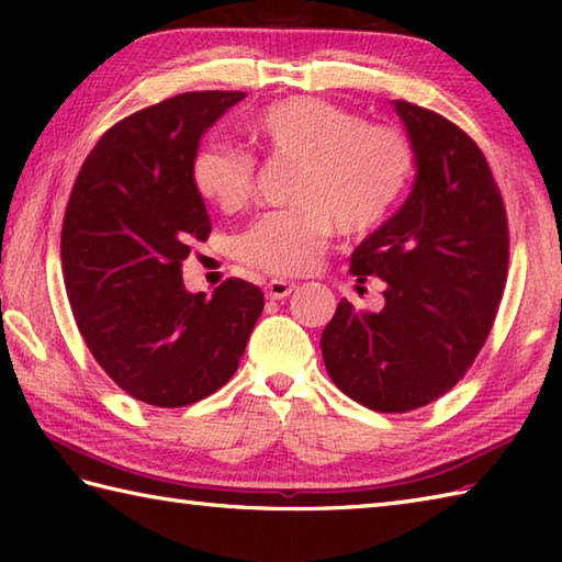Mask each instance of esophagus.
<instances>
[{
	"instance_id": "34e87169",
	"label": "esophagus",
	"mask_w": 562,
	"mask_h": 562,
	"mask_svg": "<svg viewBox=\"0 0 562 562\" xmlns=\"http://www.w3.org/2000/svg\"><path fill=\"white\" fill-rule=\"evenodd\" d=\"M296 290L294 282H288V280H270L266 284V294L270 296V300H288V296Z\"/></svg>"
}]
</instances>
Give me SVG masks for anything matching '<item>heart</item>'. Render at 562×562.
Returning a JSON list of instances; mask_svg holds the SVG:
<instances>
[{"label":"heart","mask_w":562,"mask_h":562,"mask_svg":"<svg viewBox=\"0 0 562 562\" xmlns=\"http://www.w3.org/2000/svg\"><path fill=\"white\" fill-rule=\"evenodd\" d=\"M250 133L270 157L300 164L290 188L294 207L262 214L238 241V258L282 278L312 270L333 232L364 236L398 207L415 173V151L403 133L367 125L342 105L292 97L268 105ZM195 193L226 214L248 205L256 161L229 145L202 147L190 164Z\"/></svg>","instance_id":"b5f03b06"}]
</instances>
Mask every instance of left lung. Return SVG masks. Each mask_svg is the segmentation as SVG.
Wrapping results in <instances>:
<instances>
[{"instance_id": "8db88e82", "label": "left lung", "mask_w": 562, "mask_h": 562, "mask_svg": "<svg viewBox=\"0 0 562 562\" xmlns=\"http://www.w3.org/2000/svg\"><path fill=\"white\" fill-rule=\"evenodd\" d=\"M393 105L415 151V183L350 258L357 282H386V304L372 314L340 300L321 352L345 396L408 413L457 386L481 352L505 292L509 232L479 145L435 111Z\"/></svg>"}]
</instances>
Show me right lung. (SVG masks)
I'll return each mask as SVG.
<instances>
[{"label":"right lung","mask_w":562,"mask_h":562,"mask_svg":"<svg viewBox=\"0 0 562 562\" xmlns=\"http://www.w3.org/2000/svg\"><path fill=\"white\" fill-rule=\"evenodd\" d=\"M244 97L190 91L127 115L91 149L67 202L59 248L77 328L103 372L157 408L222 389L266 304L238 278L190 294L181 270L212 232L190 164Z\"/></svg>","instance_id":"add662e5"}]
</instances>
